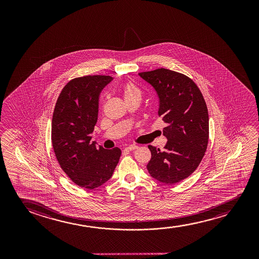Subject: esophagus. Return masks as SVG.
<instances>
[{
    "label": "esophagus",
    "mask_w": 259,
    "mask_h": 259,
    "mask_svg": "<svg viewBox=\"0 0 259 259\" xmlns=\"http://www.w3.org/2000/svg\"><path fill=\"white\" fill-rule=\"evenodd\" d=\"M138 149V147L136 145H131V146H128V147H126L125 148V150L126 151H133V150H135V149Z\"/></svg>",
    "instance_id": "obj_1"
}]
</instances>
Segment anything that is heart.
<instances>
[{"instance_id":"1","label":"heart","mask_w":259,"mask_h":259,"mask_svg":"<svg viewBox=\"0 0 259 259\" xmlns=\"http://www.w3.org/2000/svg\"><path fill=\"white\" fill-rule=\"evenodd\" d=\"M123 95H124V100L134 99V98H139L141 99L142 97V92L139 89L138 87L132 83L128 82L123 88Z\"/></svg>"}]
</instances>
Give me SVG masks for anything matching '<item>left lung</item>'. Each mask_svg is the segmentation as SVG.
<instances>
[{
    "label": "left lung",
    "instance_id": "obj_1",
    "mask_svg": "<svg viewBox=\"0 0 259 259\" xmlns=\"http://www.w3.org/2000/svg\"><path fill=\"white\" fill-rule=\"evenodd\" d=\"M159 98L158 116L167 124L164 150L149 145L147 165L151 177L172 185L191 175L202 161L209 141V115L205 101L188 76L164 68L139 73Z\"/></svg>",
    "mask_w": 259,
    "mask_h": 259
}]
</instances>
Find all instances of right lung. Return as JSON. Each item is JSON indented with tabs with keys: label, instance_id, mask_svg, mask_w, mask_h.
Segmentation results:
<instances>
[{
	"label": "right lung",
	"instance_id": "right-lung-1",
	"mask_svg": "<svg viewBox=\"0 0 259 259\" xmlns=\"http://www.w3.org/2000/svg\"><path fill=\"white\" fill-rule=\"evenodd\" d=\"M112 79L105 75L71 79L61 91L54 110L51 141L56 157L68 177L85 189L109 181L120 158V149H105L90 142L100 93Z\"/></svg>",
	"mask_w": 259,
	"mask_h": 259
}]
</instances>
